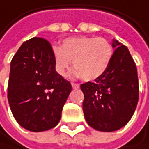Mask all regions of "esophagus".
I'll list each match as a JSON object with an SVG mask.
<instances>
[{
	"mask_svg": "<svg viewBox=\"0 0 149 149\" xmlns=\"http://www.w3.org/2000/svg\"><path fill=\"white\" fill-rule=\"evenodd\" d=\"M72 87L74 89H78L80 87V84H76V83H72Z\"/></svg>",
	"mask_w": 149,
	"mask_h": 149,
	"instance_id": "1",
	"label": "esophagus"
}]
</instances>
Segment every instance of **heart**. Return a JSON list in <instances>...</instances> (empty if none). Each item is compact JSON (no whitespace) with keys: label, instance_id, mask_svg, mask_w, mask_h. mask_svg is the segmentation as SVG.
Returning <instances> with one entry per match:
<instances>
[{"label":"heart","instance_id":"b5f03b06","mask_svg":"<svg viewBox=\"0 0 149 149\" xmlns=\"http://www.w3.org/2000/svg\"><path fill=\"white\" fill-rule=\"evenodd\" d=\"M113 54L111 43L103 37L79 36L67 38L61 47H54L53 55L57 74L65 76L74 63V75L86 81L101 76L107 69Z\"/></svg>","mask_w":149,"mask_h":149}]
</instances>
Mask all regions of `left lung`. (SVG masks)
<instances>
[{"instance_id": "8db88e82", "label": "left lung", "mask_w": 149, "mask_h": 149, "mask_svg": "<svg viewBox=\"0 0 149 149\" xmlns=\"http://www.w3.org/2000/svg\"><path fill=\"white\" fill-rule=\"evenodd\" d=\"M110 63L94 83L81 84L83 111L87 124L98 131L120 129L132 117L139 95L136 63L127 46L113 40Z\"/></svg>"}]
</instances>
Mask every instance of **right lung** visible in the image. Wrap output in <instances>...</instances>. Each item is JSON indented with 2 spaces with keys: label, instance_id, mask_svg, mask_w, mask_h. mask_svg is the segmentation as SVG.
<instances>
[{
  "label": "right lung",
  "instance_id": "1",
  "mask_svg": "<svg viewBox=\"0 0 149 149\" xmlns=\"http://www.w3.org/2000/svg\"><path fill=\"white\" fill-rule=\"evenodd\" d=\"M72 91L70 82L57 74L53 48L40 37L24 42L11 62L8 101L20 126L33 132L54 127Z\"/></svg>",
  "mask_w": 149,
  "mask_h": 149
}]
</instances>
